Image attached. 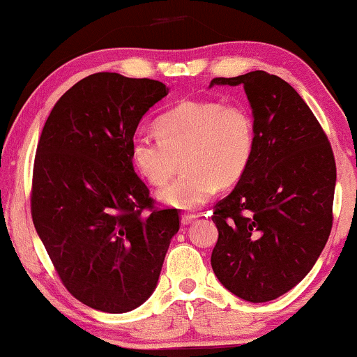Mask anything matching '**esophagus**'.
Wrapping results in <instances>:
<instances>
[{"label": "esophagus", "mask_w": 357, "mask_h": 357, "mask_svg": "<svg viewBox=\"0 0 357 357\" xmlns=\"http://www.w3.org/2000/svg\"><path fill=\"white\" fill-rule=\"evenodd\" d=\"M197 218H199V215H195V213H183L182 215V223H183V225H190V223L195 222Z\"/></svg>", "instance_id": "1"}]
</instances>
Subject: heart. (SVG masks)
Masks as SVG:
<instances>
[{"mask_svg":"<svg viewBox=\"0 0 357 357\" xmlns=\"http://www.w3.org/2000/svg\"><path fill=\"white\" fill-rule=\"evenodd\" d=\"M157 137L139 134L130 140L132 164L152 185L169 180L178 162L183 172L157 193L174 208L193 210L206 204L218 185L243 177L255 152V121L241 104L187 100L155 122Z\"/></svg>","mask_w":357,"mask_h":357,"instance_id":"1","label":"heart"}]
</instances>
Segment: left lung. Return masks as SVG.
Masks as SVG:
<instances>
[{
  "mask_svg": "<svg viewBox=\"0 0 357 357\" xmlns=\"http://www.w3.org/2000/svg\"><path fill=\"white\" fill-rule=\"evenodd\" d=\"M243 86L255 121V152L231 193L215 205L212 268L250 303L276 300L314 266L333 227L336 162L301 96L265 71L215 77Z\"/></svg>",
  "mask_w": 357,
  "mask_h": 357,
  "instance_id": "1",
  "label": "left lung"
}]
</instances>
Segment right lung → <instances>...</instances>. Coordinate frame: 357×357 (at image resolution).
<instances>
[{"label":"right lung","instance_id":"right-lung-1","mask_svg":"<svg viewBox=\"0 0 357 357\" xmlns=\"http://www.w3.org/2000/svg\"><path fill=\"white\" fill-rule=\"evenodd\" d=\"M169 94L153 79L91 74L57 100L43 127L31 215L63 284L104 313H127L155 289L175 208L158 210L137 177L130 140Z\"/></svg>","mask_w":357,"mask_h":357}]
</instances>
